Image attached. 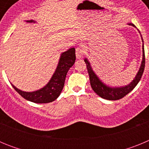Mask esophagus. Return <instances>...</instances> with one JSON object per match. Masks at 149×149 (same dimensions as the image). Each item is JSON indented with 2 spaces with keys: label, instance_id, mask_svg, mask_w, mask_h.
<instances>
[{
  "label": "esophagus",
  "instance_id": "1",
  "mask_svg": "<svg viewBox=\"0 0 149 149\" xmlns=\"http://www.w3.org/2000/svg\"><path fill=\"white\" fill-rule=\"evenodd\" d=\"M84 53V48L81 47V46H79L76 48V57L77 59H81V57L83 56Z\"/></svg>",
  "mask_w": 149,
  "mask_h": 149
}]
</instances>
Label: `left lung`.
<instances>
[{
	"mask_svg": "<svg viewBox=\"0 0 149 149\" xmlns=\"http://www.w3.org/2000/svg\"><path fill=\"white\" fill-rule=\"evenodd\" d=\"M129 25H131L133 27H136L134 24L130 23ZM142 37V36H141ZM142 40L143 42V39L142 38ZM84 62L86 63V68H87L88 73L89 75V81H90V85L93 88V91L96 94L101 97L102 98H104L107 100H110V101H115V100H119L122 98L123 97L128 94L130 92L133 90L135 88V86L137 85L139 81L141 79L143 75V72L145 68V63H146V59H145V51L144 46L143 45V60H142L141 65L136 74V77L131 81L128 85L125 86H120V87H110L109 86H107L106 84H104L102 81L99 79V77L96 75L94 71L93 70L92 66L90 65V63L86 58L84 59Z\"/></svg>",
	"mask_w": 149,
	"mask_h": 149,
	"instance_id": "left-lung-1",
	"label": "left lung"
}]
</instances>
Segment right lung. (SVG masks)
<instances>
[{
  "label": "right lung",
  "mask_w": 149,
  "mask_h": 149,
  "mask_svg": "<svg viewBox=\"0 0 149 149\" xmlns=\"http://www.w3.org/2000/svg\"><path fill=\"white\" fill-rule=\"evenodd\" d=\"M29 23H35V21H26ZM75 48H72L61 54L58 65L53 76L46 84V86L34 92H24L18 89L12 84L17 93L27 101L37 104H45L52 102L60 96L65 84V77L69 68L75 62Z\"/></svg>",
  "instance_id": "right-lung-1"
}]
</instances>
